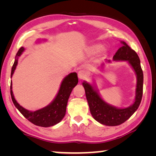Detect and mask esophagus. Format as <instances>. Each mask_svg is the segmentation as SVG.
Listing matches in <instances>:
<instances>
[{
    "instance_id": "34e87169",
    "label": "esophagus",
    "mask_w": 156,
    "mask_h": 156,
    "mask_svg": "<svg viewBox=\"0 0 156 156\" xmlns=\"http://www.w3.org/2000/svg\"><path fill=\"white\" fill-rule=\"evenodd\" d=\"M87 72L84 71V70H80V71L78 72V77L80 80H84V79L87 76Z\"/></svg>"
}]
</instances>
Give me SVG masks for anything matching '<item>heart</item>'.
<instances>
[{"mask_svg": "<svg viewBox=\"0 0 156 156\" xmlns=\"http://www.w3.org/2000/svg\"><path fill=\"white\" fill-rule=\"evenodd\" d=\"M100 47L99 45H94V46H92V47H90V48H89V50L91 51V52H96V51H98L100 49Z\"/></svg>", "mask_w": 156, "mask_h": 156, "instance_id": "heart-1", "label": "heart"}]
</instances>
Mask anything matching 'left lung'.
<instances>
[{
  "instance_id": "8db88e82",
  "label": "left lung",
  "mask_w": 156,
  "mask_h": 156,
  "mask_svg": "<svg viewBox=\"0 0 156 156\" xmlns=\"http://www.w3.org/2000/svg\"><path fill=\"white\" fill-rule=\"evenodd\" d=\"M123 46L117 50L113 57L115 61H128L136 74L137 84L136 89L135 101L131 106L125 108H118L106 103L100 97L97 91L87 82L82 83L89 109L93 118L101 124L115 126L124 123L138 109L143 96L144 74L140 67V59L137 53L130 48L125 42H121ZM110 62V61H108Z\"/></svg>"
}]
</instances>
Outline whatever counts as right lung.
I'll list each match as a JSON object with an SVG mask.
<instances>
[{
    "label": "right lung",
    "mask_w": 156,
    "mask_h": 156,
    "mask_svg": "<svg viewBox=\"0 0 156 156\" xmlns=\"http://www.w3.org/2000/svg\"><path fill=\"white\" fill-rule=\"evenodd\" d=\"M24 50V48L22 47L17 52V59L15 60L11 69V77L18 65V57L20 56ZM77 83L78 77L76 72H72L68 74L63 80L58 93L52 103L35 112H30L25 109L16 101L12 91V82L10 83V95L14 105L27 120L38 126L50 127L60 122L65 116L66 108L70 94Z\"/></svg>",
    "instance_id": "right-lung-1"
}]
</instances>
